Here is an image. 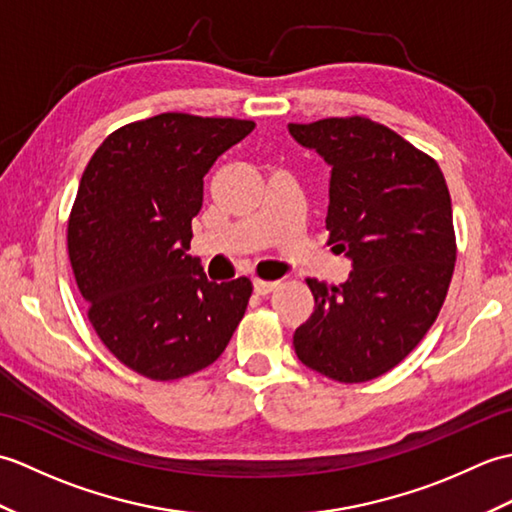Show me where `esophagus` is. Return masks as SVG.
I'll list each match as a JSON object with an SVG mask.
<instances>
[{
  "instance_id": "1",
  "label": "esophagus",
  "mask_w": 512,
  "mask_h": 512,
  "mask_svg": "<svg viewBox=\"0 0 512 512\" xmlns=\"http://www.w3.org/2000/svg\"><path fill=\"white\" fill-rule=\"evenodd\" d=\"M253 288L257 295H268V292H273L277 288V281H264V279H255L253 281Z\"/></svg>"
}]
</instances>
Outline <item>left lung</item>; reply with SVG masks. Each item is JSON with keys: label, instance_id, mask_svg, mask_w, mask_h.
I'll use <instances>...</instances> for the list:
<instances>
[{"label": "left lung", "instance_id": "1", "mask_svg": "<svg viewBox=\"0 0 512 512\" xmlns=\"http://www.w3.org/2000/svg\"><path fill=\"white\" fill-rule=\"evenodd\" d=\"M330 165L328 244L352 262L339 286L308 279L314 312L292 345L339 383L389 372L436 321L455 266L451 195L438 162L369 118L288 125Z\"/></svg>", "mask_w": 512, "mask_h": 512}]
</instances>
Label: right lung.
<instances>
[{
    "label": "right lung",
    "mask_w": 512,
    "mask_h": 512,
    "mask_svg": "<svg viewBox=\"0 0 512 512\" xmlns=\"http://www.w3.org/2000/svg\"><path fill=\"white\" fill-rule=\"evenodd\" d=\"M253 121L167 112L116 129L83 171L68 253L88 317L107 350L151 380L220 358L253 284L206 279L187 255L204 176Z\"/></svg>",
    "instance_id": "add662e5"
}]
</instances>
